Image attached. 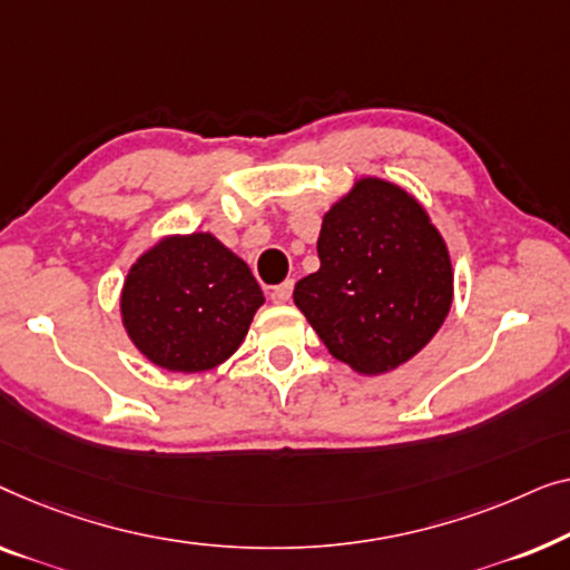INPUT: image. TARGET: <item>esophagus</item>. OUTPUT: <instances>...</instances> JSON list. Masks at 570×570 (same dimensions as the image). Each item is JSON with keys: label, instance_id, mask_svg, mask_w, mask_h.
Segmentation results:
<instances>
[{"label": "esophagus", "instance_id": "obj_1", "mask_svg": "<svg viewBox=\"0 0 570 570\" xmlns=\"http://www.w3.org/2000/svg\"><path fill=\"white\" fill-rule=\"evenodd\" d=\"M292 288H294V282H284L274 286V292H271V299H274L276 304H286L288 299H292Z\"/></svg>", "mask_w": 570, "mask_h": 570}]
</instances>
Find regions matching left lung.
I'll return each mask as SVG.
<instances>
[{
  "mask_svg": "<svg viewBox=\"0 0 570 570\" xmlns=\"http://www.w3.org/2000/svg\"><path fill=\"white\" fill-rule=\"evenodd\" d=\"M317 258L315 274L296 282L294 304L354 372H392L444 325L454 299L446 243L419 198L397 183L354 180L323 216Z\"/></svg>",
  "mask_w": 570,
  "mask_h": 570,
  "instance_id": "1",
  "label": "left lung"
}]
</instances>
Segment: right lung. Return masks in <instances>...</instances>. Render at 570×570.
Listing matches in <instances>:
<instances>
[{"mask_svg":"<svg viewBox=\"0 0 570 570\" xmlns=\"http://www.w3.org/2000/svg\"><path fill=\"white\" fill-rule=\"evenodd\" d=\"M263 302L247 263L212 232L165 235L128 268L121 323L147 362L196 374L235 354Z\"/></svg>","mask_w":570,"mask_h":570,"instance_id":"right-lung-1","label":"right lung"}]
</instances>
